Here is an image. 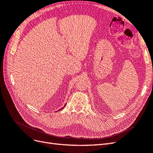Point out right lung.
<instances>
[{
  "label": "right lung",
  "instance_id": "right-lung-1",
  "mask_svg": "<svg viewBox=\"0 0 153 153\" xmlns=\"http://www.w3.org/2000/svg\"><path fill=\"white\" fill-rule=\"evenodd\" d=\"M65 106H66V105H65Z\"/></svg>",
  "mask_w": 153,
  "mask_h": 153
}]
</instances>
